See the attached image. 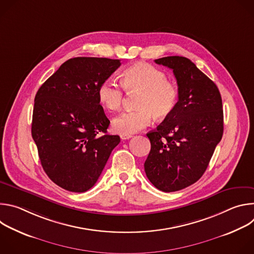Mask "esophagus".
<instances>
[{
    "instance_id": "obj_1",
    "label": "esophagus",
    "mask_w": 254,
    "mask_h": 254,
    "mask_svg": "<svg viewBox=\"0 0 254 254\" xmlns=\"http://www.w3.org/2000/svg\"><path fill=\"white\" fill-rule=\"evenodd\" d=\"M132 135L131 134H121V138L122 139H128L130 138Z\"/></svg>"
}]
</instances>
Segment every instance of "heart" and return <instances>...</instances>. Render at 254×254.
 Listing matches in <instances>:
<instances>
[{"label":"heart","instance_id":"obj_1","mask_svg":"<svg viewBox=\"0 0 254 254\" xmlns=\"http://www.w3.org/2000/svg\"><path fill=\"white\" fill-rule=\"evenodd\" d=\"M121 82L127 92L139 91L136 98L138 108L115 118L113 128L116 132L134 133L150 126L154 115L165 119L174 112L179 98L178 87L167 79L163 70L148 63H134L123 71ZM97 97L104 108L115 112L123 103L124 91L115 80L106 79L99 85Z\"/></svg>","mask_w":254,"mask_h":254}]
</instances>
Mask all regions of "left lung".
I'll use <instances>...</instances> for the list:
<instances>
[{
  "label": "left lung",
  "instance_id": "1",
  "mask_svg": "<svg viewBox=\"0 0 254 254\" xmlns=\"http://www.w3.org/2000/svg\"><path fill=\"white\" fill-rule=\"evenodd\" d=\"M155 62L173 70L179 98L174 112L147 133L151 151L144 172L163 192L182 190L202 177L223 134L218 87L188 58L168 56Z\"/></svg>",
  "mask_w": 254,
  "mask_h": 254
}]
</instances>
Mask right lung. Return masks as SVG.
Instances as JSON below:
<instances>
[{
    "instance_id": "right-lung-1",
    "label": "right lung",
    "mask_w": 254,
    "mask_h": 254,
    "mask_svg": "<svg viewBox=\"0 0 254 254\" xmlns=\"http://www.w3.org/2000/svg\"><path fill=\"white\" fill-rule=\"evenodd\" d=\"M120 66L119 59L71 58L36 93L32 137L43 170L67 191L93 187L121 141L106 133L111 122L97 97L101 82Z\"/></svg>"
}]
</instances>
